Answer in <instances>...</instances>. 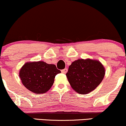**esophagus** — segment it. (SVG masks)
Returning a JSON list of instances; mask_svg holds the SVG:
<instances>
[{"mask_svg":"<svg viewBox=\"0 0 126 126\" xmlns=\"http://www.w3.org/2000/svg\"><path fill=\"white\" fill-rule=\"evenodd\" d=\"M67 72V69H64L62 70V73H66Z\"/></svg>","mask_w":126,"mask_h":126,"instance_id":"1","label":"esophagus"}]
</instances>
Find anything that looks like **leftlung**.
<instances>
[{"label": "left lung", "instance_id": "left-lung-1", "mask_svg": "<svg viewBox=\"0 0 126 126\" xmlns=\"http://www.w3.org/2000/svg\"><path fill=\"white\" fill-rule=\"evenodd\" d=\"M105 73V68L99 60L81 59L72 62L66 75L73 90L87 94L100 84Z\"/></svg>", "mask_w": 126, "mask_h": 126}]
</instances>
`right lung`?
I'll return each mask as SVG.
<instances>
[{"mask_svg":"<svg viewBox=\"0 0 126 126\" xmlns=\"http://www.w3.org/2000/svg\"><path fill=\"white\" fill-rule=\"evenodd\" d=\"M61 73L56 65L43 61L27 62L19 72L24 86L33 93L42 94L51 88L56 75Z\"/></svg>","mask_w":126,"mask_h":126,"instance_id":"right-lung-1","label":"right lung"}]
</instances>
